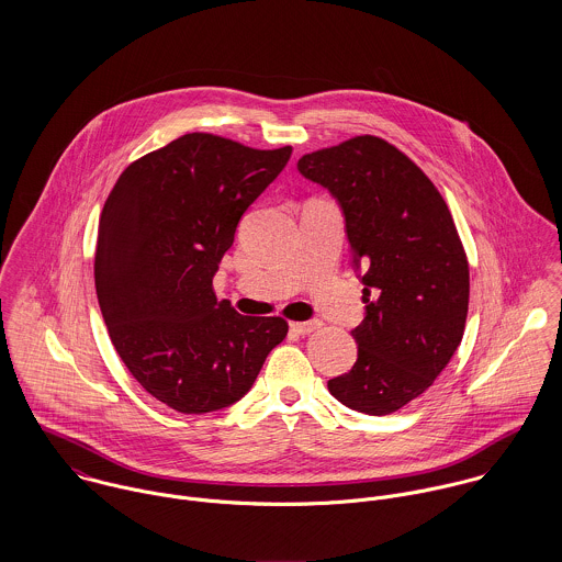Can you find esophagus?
I'll return each instance as SVG.
<instances>
[{
    "instance_id": "obj_1",
    "label": "esophagus",
    "mask_w": 562,
    "mask_h": 562,
    "mask_svg": "<svg viewBox=\"0 0 562 562\" xmlns=\"http://www.w3.org/2000/svg\"><path fill=\"white\" fill-rule=\"evenodd\" d=\"M290 328H292L294 333H299V335H310V333H314V330H318V328H321V322H292V324H290Z\"/></svg>"
}]
</instances>
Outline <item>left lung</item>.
<instances>
[{
	"label": "left lung",
	"instance_id": "left-lung-1",
	"mask_svg": "<svg viewBox=\"0 0 562 562\" xmlns=\"http://www.w3.org/2000/svg\"><path fill=\"white\" fill-rule=\"evenodd\" d=\"M296 166L337 201L363 283L357 361L328 392L359 413H394L432 385L463 339L470 266L454 221L432 181L383 138L357 136Z\"/></svg>",
	"mask_w": 562,
	"mask_h": 562
}]
</instances>
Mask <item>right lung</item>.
<instances>
[{
  "label": "right lung",
  "instance_id": "1",
  "mask_svg": "<svg viewBox=\"0 0 562 562\" xmlns=\"http://www.w3.org/2000/svg\"><path fill=\"white\" fill-rule=\"evenodd\" d=\"M290 156L186 134L127 166L103 205L94 288L110 339L132 376L179 413L244 398L288 335L283 318L218 303L212 279Z\"/></svg>",
  "mask_w": 562,
  "mask_h": 562
}]
</instances>
